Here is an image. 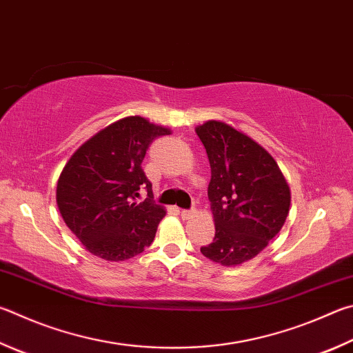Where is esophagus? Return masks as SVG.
Returning a JSON list of instances; mask_svg holds the SVG:
<instances>
[{"instance_id":"obj_1","label":"esophagus","mask_w":353,"mask_h":353,"mask_svg":"<svg viewBox=\"0 0 353 353\" xmlns=\"http://www.w3.org/2000/svg\"><path fill=\"white\" fill-rule=\"evenodd\" d=\"M194 214H196L194 210H181L182 219H190V217H193Z\"/></svg>"}]
</instances>
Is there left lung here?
<instances>
[{
	"label": "left lung",
	"instance_id": "obj_1",
	"mask_svg": "<svg viewBox=\"0 0 353 353\" xmlns=\"http://www.w3.org/2000/svg\"><path fill=\"white\" fill-rule=\"evenodd\" d=\"M211 168L208 199L214 239L201 248L210 261L236 267L253 259L283 228L290 187L270 152L221 120L196 128Z\"/></svg>",
	"mask_w": 353,
	"mask_h": 353
}]
</instances>
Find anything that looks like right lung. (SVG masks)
<instances>
[{
    "label": "right lung",
    "instance_id": "right-lung-1",
    "mask_svg": "<svg viewBox=\"0 0 353 353\" xmlns=\"http://www.w3.org/2000/svg\"><path fill=\"white\" fill-rule=\"evenodd\" d=\"M168 134V128L130 115L99 131L68 160L57 183V205L89 253L126 261L154 241L166 211L152 202L142 162L152 140ZM143 188L149 197L137 203Z\"/></svg>",
    "mask_w": 353,
    "mask_h": 353
}]
</instances>
